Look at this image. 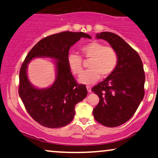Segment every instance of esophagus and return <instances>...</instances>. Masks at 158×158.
<instances>
[{
  "label": "esophagus",
  "mask_w": 158,
  "mask_h": 158,
  "mask_svg": "<svg viewBox=\"0 0 158 158\" xmlns=\"http://www.w3.org/2000/svg\"><path fill=\"white\" fill-rule=\"evenodd\" d=\"M86 87H87V92H88V93H90V92H91V87H90V86L88 85V86H87Z\"/></svg>",
  "instance_id": "obj_1"
}]
</instances>
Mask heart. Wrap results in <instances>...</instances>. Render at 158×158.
Listing matches in <instances>:
<instances>
[{
    "instance_id": "heart-1",
    "label": "heart",
    "mask_w": 158,
    "mask_h": 158,
    "mask_svg": "<svg viewBox=\"0 0 158 158\" xmlns=\"http://www.w3.org/2000/svg\"><path fill=\"white\" fill-rule=\"evenodd\" d=\"M83 57L90 59L89 69L79 77V83L91 85L98 80L101 76L106 78L114 72L117 63L118 55L113 47L104 46L102 43L93 41L83 45L80 48ZM68 65L74 75H80L82 71V60L80 56L70 54L68 56Z\"/></svg>"
}]
</instances>
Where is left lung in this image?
Segmentation results:
<instances>
[{"instance_id": "obj_1", "label": "left lung", "mask_w": 158, "mask_h": 158, "mask_svg": "<svg viewBox=\"0 0 158 158\" xmlns=\"http://www.w3.org/2000/svg\"><path fill=\"white\" fill-rule=\"evenodd\" d=\"M96 39L105 40L115 49L118 63L110 76L92 89L100 99L93 113L101 125L117 127L133 117L144 96L143 63L137 52L118 35L101 32Z\"/></svg>"}]
</instances>
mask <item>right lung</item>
I'll list each match as a JSON object with an SVG mask.
<instances>
[{
  "mask_svg": "<svg viewBox=\"0 0 158 158\" xmlns=\"http://www.w3.org/2000/svg\"><path fill=\"white\" fill-rule=\"evenodd\" d=\"M81 38L91 39L83 32L65 31L39 41L27 54L19 71V95L27 113L40 125L49 128L67 125L75 115V106L85 98L87 90L79 85L68 65L69 49ZM35 57L55 59L56 79L50 87L37 89L29 81L28 63Z\"/></svg>",
  "mask_w": 158,
  "mask_h": 158,
  "instance_id": "obj_1",
  "label": "right lung"
}]
</instances>
